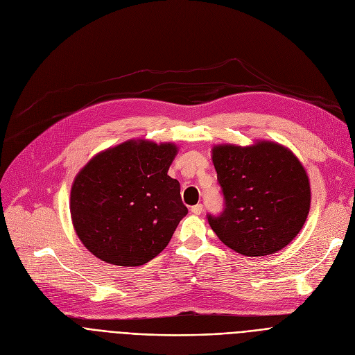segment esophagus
Here are the masks:
<instances>
[{"label":"esophagus","mask_w":355,"mask_h":355,"mask_svg":"<svg viewBox=\"0 0 355 355\" xmlns=\"http://www.w3.org/2000/svg\"><path fill=\"white\" fill-rule=\"evenodd\" d=\"M201 211H202V204H196V206L191 207V213L196 216L201 214Z\"/></svg>","instance_id":"1"}]
</instances>
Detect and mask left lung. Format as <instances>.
<instances>
[{"instance_id": "8db88e82", "label": "left lung", "mask_w": 355, "mask_h": 355, "mask_svg": "<svg viewBox=\"0 0 355 355\" xmlns=\"http://www.w3.org/2000/svg\"><path fill=\"white\" fill-rule=\"evenodd\" d=\"M213 162L225 207L207 220L223 243L243 256H266L289 245L311 206L308 175L289 149L275 142L220 145Z\"/></svg>"}]
</instances>
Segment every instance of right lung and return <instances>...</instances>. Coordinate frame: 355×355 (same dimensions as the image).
<instances>
[{"instance_id":"right-lung-1","label":"right lung","mask_w":355,"mask_h":355,"mask_svg":"<svg viewBox=\"0 0 355 355\" xmlns=\"http://www.w3.org/2000/svg\"><path fill=\"white\" fill-rule=\"evenodd\" d=\"M173 144L129 141L96 155L73 182L70 211L82 243L103 262L141 266L159 254L189 213L168 175Z\"/></svg>"}]
</instances>
